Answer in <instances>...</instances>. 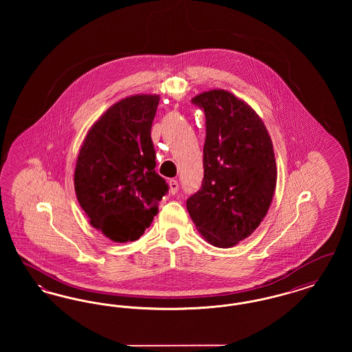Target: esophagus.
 Wrapping results in <instances>:
<instances>
[{
  "instance_id": "1",
  "label": "esophagus",
  "mask_w": 352,
  "mask_h": 352,
  "mask_svg": "<svg viewBox=\"0 0 352 352\" xmlns=\"http://www.w3.org/2000/svg\"><path fill=\"white\" fill-rule=\"evenodd\" d=\"M178 188H179L178 181H175V179H170V181H168V190H170V192H171L173 195L178 192Z\"/></svg>"
}]
</instances>
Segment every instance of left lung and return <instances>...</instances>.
Returning <instances> with one entry per match:
<instances>
[{
    "label": "left lung",
    "instance_id": "left-lung-1",
    "mask_svg": "<svg viewBox=\"0 0 352 352\" xmlns=\"http://www.w3.org/2000/svg\"><path fill=\"white\" fill-rule=\"evenodd\" d=\"M206 116L201 190L187 211L206 241L234 247L260 226L277 182L273 144L251 105L224 89L192 98Z\"/></svg>",
    "mask_w": 352,
    "mask_h": 352
}]
</instances>
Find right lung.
I'll return each mask as SVG.
<instances>
[{
	"instance_id": "right-lung-1",
	"label": "right lung",
	"mask_w": 352,
	"mask_h": 352,
	"mask_svg": "<svg viewBox=\"0 0 352 352\" xmlns=\"http://www.w3.org/2000/svg\"><path fill=\"white\" fill-rule=\"evenodd\" d=\"M158 95H132L109 107L84 138L74 173L76 198L94 228L134 241L158 214L168 186L155 173L151 142Z\"/></svg>"
}]
</instances>
